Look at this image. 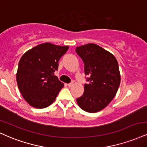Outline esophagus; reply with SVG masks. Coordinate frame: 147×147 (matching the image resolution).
Here are the masks:
<instances>
[{"label":"esophagus","instance_id":"1","mask_svg":"<svg viewBox=\"0 0 147 147\" xmlns=\"http://www.w3.org/2000/svg\"><path fill=\"white\" fill-rule=\"evenodd\" d=\"M73 83H70V84H68V87H72V86H73Z\"/></svg>","mask_w":147,"mask_h":147}]
</instances>
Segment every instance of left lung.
Returning <instances> with one entry per match:
<instances>
[{"instance_id": "1", "label": "left lung", "mask_w": 147, "mask_h": 147, "mask_svg": "<svg viewBox=\"0 0 147 147\" xmlns=\"http://www.w3.org/2000/svg\"><path fill=\"white\" fill-rule=\"evenodd\" d=\"M76 52L84 61L85 74L89 76L77 102L86 112H99L112 101L120 86L118 61L111 53L95 44L77 47Z\"/></svg>"}]
</instances>
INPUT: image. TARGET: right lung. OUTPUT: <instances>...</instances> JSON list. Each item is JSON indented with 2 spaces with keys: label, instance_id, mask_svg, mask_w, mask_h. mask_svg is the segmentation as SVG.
Listing matches in <instances>:
<instances>
[{
  "label": "right lung",
  "instance_id": "right-lung-1",
  "mask_svg": "<svg viewBox=\"0 0 147 147\" xmlns=\"http://www.w3.org/2000/svg\"><path fill=\"white\" fill-rule=\"evenodd\" d=\"M68 48L47 42L27 51L20 58L17 84L23 98L31 106L45 108L55 100L63 84L54 72Z\"/></svg>",
  "mask_w": 147,
  "mask_h": 147
}]
</instances>
